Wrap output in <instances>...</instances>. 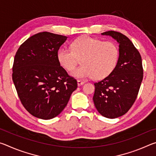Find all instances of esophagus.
Masks as SVG:
<instances>
[{"label": "esophagus", "instance_id": "1", "mask_svg": "<svg viewBox=\"0 0 156 156\" xmlns=\"http://www.w3.org/2000/svg\"><path fill=\"white\" fill-rule=\"evenodd\" d=\"M77 83H78V86L80 87V86H81V85H83V84L84 83V82L82 81V80H78Z\"/></svg>", "mask_w": 156, "mask_h": 156}]
</instances>
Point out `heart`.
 Listing matches in <instances>:
<instances>
[{
    "label": "heart",
    "instance_id": "b5f03b06",
    "mask_svg": "<svg viewBox=\"0 0 156 156\" xmlns=\"http://www.w3.org/2000/svg\"><path fill=\"white\" fill-rule=\"evenodd\" d=\"M58 60L66 70L74 69L82 58L83 65L72 73L80 79L103 78L109 76L117 65L119 50L112 41H102L90 36H83L73 42L72 49L63 47L58 51Z\"/></svg>",
    "mask_w": 156,
    "mask_h": 156
}]
</instances>
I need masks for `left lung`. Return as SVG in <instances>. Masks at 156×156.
Returning <instances> with one entry per match:
<instances>
[{
  "instance_id": "obj_1",
  "label": "left lung",
  "mask_w": 156,
  "mask_h": 156,
  "mask_svg": "<svg viewBox=\"0 0 156 156\" xmlns=\"http://www.w3.org/2000/svg\"><path fill=\"white\" fill-rule=\"evenodd\" d=\"M102 35L112 36L119 43V58L113 72L94 83L93 100L102 116L116 118L130 109L138 96L143 78L142 58L132 42L124 34L108 31Z\"/></svg>"
}]
</instances>
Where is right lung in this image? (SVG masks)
Masks as SVG:
<instances>
[{
  "mask_svg": "<svg viewBox=\"0 0 156 156\" xmlns=\"http://www.w3.org/2000/svg\"><path fill=\"white\" fill-rule=\"evenodd\" d=\"M67 37L44 31L26 40L16 53L12 80L25 109L36 118L49 120L59 115L77 88L58 60Z\"/></svg>",
  "mask_w": 156,
  "mask_h": 156,
  "instance_id": "1",
  "label": "right lung"
}]
</instances>
